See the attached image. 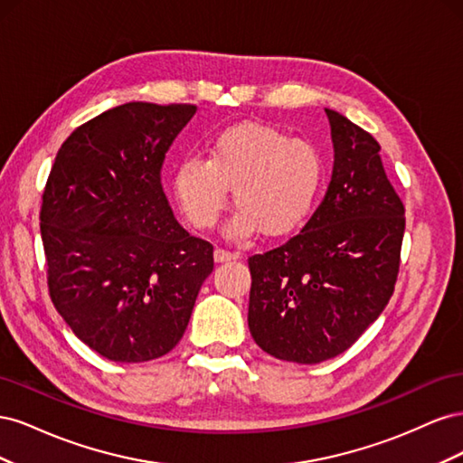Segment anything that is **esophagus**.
<instances>
[{
    "mask_svg": "<svg viewBox=\"0 0 463 463\" xmlns=\"http://www.w3.org/2000/svg\"><path fill=\"white\" fill-rule=\"evenodd\" d=\"M237 257V253H232V250H226V249H220V247H216L214 249V260L216 262H228V260H235Z\"/></svg>",
    "mask_w": 463,
    "mask_h": 463,
    "instance_id": "obj_1",
    "label": "esophagus"
}]
</instances>
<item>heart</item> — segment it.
<instances>
[{
	"mask_svg": "<svg viewBox=\"0 0 463 463\" xmlns=\"http://www.w3.org/2000/svg\"><path fill=\"white\" fill-rule=\"evenodd\" d=\"M322 160L315 145L270 125L240 123L210 143L208 158L189 154L174 174L177 203L194 228L214 226L233 187L230 233L260 230L279 237L301 226L322 185Z\"/></svg>",
	"mask_w": 463,
	"mask_h": 463,
	"instance_id": "b5f03b06",
	"label": "heart"
}]
</instances>
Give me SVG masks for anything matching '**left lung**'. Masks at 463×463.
<instances>
[{"label": "left lung", "mask_w": 463, "mask_h": 463, "mask_svg": "<svg viewBox=\"0 0 463 463\" xmlns=\"http://www.w3.org/2000/svg\"><path fill=\"white\" fill-rule=\"evenodd\" d=\"M326 116L334 167L325 199L289 241L249 257L250 335L301 365L344 354L384 311L405 230L381 145L338 111Z\"/></svg>", "instance_id": "left-lung-1"}]
</instances>
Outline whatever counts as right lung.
<instances>
[{
    "mask_svg": "<svg viewBox=\"0 0 463 463\" xmlns=\"http://www.w3.org/2000/svg\"><path fill=\"white\" fill-rule=\"evenodd\" d=\"M194 111L150 102L104 111L67 137L42 194L52 303L109 361L172 352L214 269V247L179 226L160 177Z\"/></svg>",
    "mask_w": 463,
    "mask_h": 463,
    "instance_id": "add662e5",
    "label": "right lung"
}]
</instances>
